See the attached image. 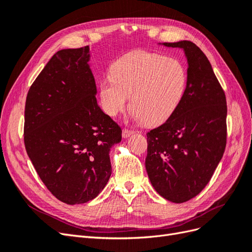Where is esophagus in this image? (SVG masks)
<instances>
[{"label":"esophagus","mask_w":252,"mask_h":252,"mask_svg":"<svg viewBox=\"0 0 252 252\" xmlns=\"http://www.w3.org/2000/svg\"><path fill=\"white\" fill-rule=\"evenodd\" d=\"M132 133H134V131L131 130V129L124 128L123 129V132H122V135H123L124 139H126V138H128V136H130Z\"/></svg>","instance_id":"1"}]
</instances>
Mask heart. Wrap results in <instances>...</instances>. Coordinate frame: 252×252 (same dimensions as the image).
Wrapping results in <instances>:
<instances>
[{
    "instance_id": "obj_1",
    "label": "heart",
    "mask_w": 252,
    "mask_h": 252,
    "mask_svg": "<svg viewBox=\"0 0 252 252\" xmlns=\"http://www.w3.org/2000/svg\"><path fill=\"white\" fill-rule=\"evenodd\" d=\"M187 86V71L179 60L157 52L134 50L119 58L110 78L100 83L103 110L116 117L127 107L148 125L161 124L178 108Z\"/></svg>"
}]
</instances>
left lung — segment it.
I'll list each match as a JSON object with an SVG mask.
<instances>
[{
  "instance_id": "8db88e82",
  "label": "left lung",
  "mask_w": 252,
  "mask_h": 252,
  "mask_svg": "<svg viewBox=\"0 0 252 252\" xmlns=\"http://www.w3.org/2000/svg\"><path fill=\"white\" fill-rule=\"evenodd\" d=\"M163 45L184 49L187 86L168 120L147 132L145 166L159 195L173 203H184L208 184L224 155L226 95L207 57L194 43Z\"/></svg>"
}]
</instances>
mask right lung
Here are the masks:
<instances>
[{
  "label": "right lung",
  "mask_w": 252,
  "mask_h": 252,
  "mask_svg": "<svg viewBox=\"0 0 252 252\" xmlns=\"http://www.w3.org/2000/svg\"><path fill=\"white\" fill-rule=\"evenodd\" d=\"M88 46L58 51L30 86L25 104L27 155L49 191L83 204L110 178V148L122 129L96 102Z\"/></svg>",
  "instance_id": "1"
}]
</instances>
